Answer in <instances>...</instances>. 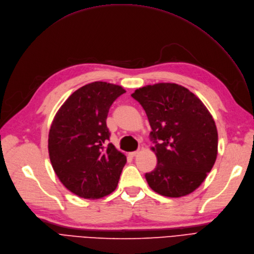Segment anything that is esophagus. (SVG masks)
Returning <instances> with one entry per match:
<instances>
[{"label": "esophagus", "instance_id": "1", "mask_svg": "<svg viewBox=\"0 0 254 254\" xmlns=\"http://www.w3.org/2000/svg\"><path fill=\"white\" fill-rule=\"evenodd\" d=\"M138 153V151H133V152H130L129 153V156H131V157H134L136 154Z\"/></svg>", "mask_w": 254, "mask_h": 254}]
</instances>
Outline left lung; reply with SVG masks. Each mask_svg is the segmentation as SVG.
<instances>
[{
    "instance_id": "obj_1",
    "label": "left lung",
    "mask_w": 254,
    "mask_h": 254,
    "mask_svg": "<svg viewBox=\"0 0 254 254\" xmlns=\"http://www.w3.org/2000/svg\"><path fill=\"white\" fill-rule=\"evenodd\" d=\"M144 108L157 165L146 173L149 187L166 197L194 191L214 167L218 153L215 121L204 104L175 83H157L131 95Z\"/></svg>"
}]
</instances>
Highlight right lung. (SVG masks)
I'll list each match as a JSON object with an SVG mask.
<instances>
[{"label": "right lung", "mask_w": 254, "mask_h": 254, "mask_svg": "<svg viewBox=\"0 0 254 254\" xmlns=\"http://www.w3.org/2000/svg\"><path fill=\"white\" fill-rule=\"evenodd\" d=\"M124 93L101 81L86 84L68 97L51 125V164L63 185L81 198H102L118 186L126 156L108 144L106 119Z\"/></svg>", "instance_id": "right-lung-1"}]
</instances>
